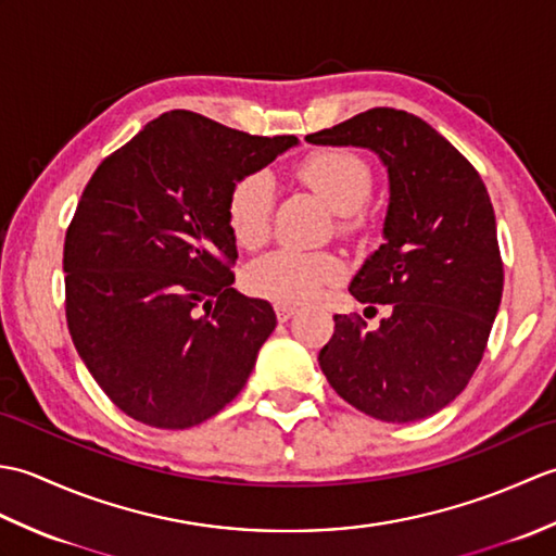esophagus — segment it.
<instances>
[{
  "mask_svg": "<svg viewBox=\"0 0 556 556\" xmlns=\"http://www.w3.org/2000/svg\"><path fill=\"white\" fill-rule=\"evenodd\" d=\"M275 313H277V320L279 323H287L289 317L296 313V303H289V301H275Z\"/></svg>",
  "mask_w": 556,
  "mask_h": 556,
  "instance_id": "34e87169",
  "label": "esophagus"
}]
</instances>
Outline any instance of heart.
Segmentation results:
<instances>
[{
    "mask_svg": "<svg viewBox=\"0 0 556 556\" xmlns=\"http://www.w3.org/2000/svg\"><path fill=\"white\" fill-rule=\"evenodd\" d=\"M299 179L313 188L339 215L341 231H356L363 224V205L372 193V169L358 152L329 148L315 150L296 167ZM271 179L248 174L233 184L227 198V224L233 241L248 251L265 243L269 233ZM341 277V260L332 253H308L281 248L245 271V287L255 296L275 301H305L325 285Z\"/></svg>",
    "mask_w": 556,
    "mask_h": 556,
    "instance_id": "obj_1",
    "label": "heart"
}]
</instances>
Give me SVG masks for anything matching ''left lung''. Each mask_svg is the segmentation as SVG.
<instances>
[{
    "instance_id": "1",
    "label": "left lung",
    "mask_w": 556,
    "mask_h": 556,
    "mask_svg": "<svg viewBox=\"0 0 556 556\" xmlns=\"http://www.w3.org/2000/svg\"><path fill=\"white\" fill-rule=\"evenodd\" d=\"M305 140L368 148L389 174L384 243L349 287L389 315L375 329L356 313L334 315L320 368L365 416L428 418L464 392L500 311L504 265L488 188L444 136L404 110L375 108Z\"/></svg>"
}]
</instances>
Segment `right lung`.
<instances>
[{
	"label": "right lung",
	"instance_id": "1",
	"mask_svg": "<svg viewBox=\"0 0 556 556\" xmlns=\"http://www.w3.org/2000/svg\"><path fill=\"white\" fill-rule=\"evenodd\" d=\"M296 143L174 110L90 176L64 241L66 323L126 416L186 430L243 389L277 315L231 287L227 198Z\"/></svg>",
	"mask_w": 556,
	"mask_h": 556
}]
</instances>
